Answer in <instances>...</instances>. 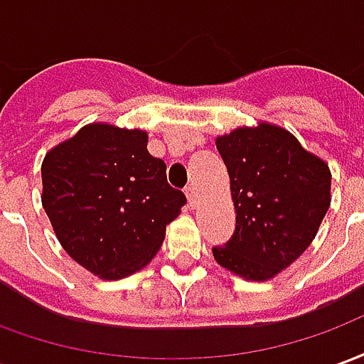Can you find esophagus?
<instances>
[{
  "instance_id": "obj_1",
  "label": "esophagus",
  "mask_w": 364,
  "mask_h": 364,
  "mask_svg": "<svg viewBox=\"0 0 364 364\" xmlns=\"http://www.w3.org/2000/svg\"><path fill=\"white\" fill-rule=\"evenodd\" d=\"M185 195H187V200H189L191 208H195L198 203V195H197V191H195V187H187Z\"/></svg>"
}]
</instances>
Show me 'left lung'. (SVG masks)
Listing matches in <instances>:
<instances>
[{
  "mask_svg": "<svg viewBox=\"0 0 364 364\" xmlns=\"http://www.w3.org/2000/svg\"><path fill=\"white\" fill-rule=\"evenodd\" d=\"M230 175L236 230L213 247L218 265L269 281L302 255L331 203L328 164L287 128L259 122L216 138Z\"/></svg>",
  "mask_w": 364,
  "mask_h": 364,
  "instance_id": "left-lung-1",
  "label": "left lung"
}]
</instances>
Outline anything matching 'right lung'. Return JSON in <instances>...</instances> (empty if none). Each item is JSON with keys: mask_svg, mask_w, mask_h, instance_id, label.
I'll list each match as a JSON object with an SVG mask.
<instances>
[{"mask_svg": "<svg viewBox=\"0 0 364 364\" xmlns=\"http://www.w3.org/2000/svg\"><path fill=\"white\" fill-rule=\"evenodd\" d=\"M148 132L91 122L43 159V206L64 252L117 281L144 269L187 198L169 187Z\"/></svg>", "mask_w": 364, "mask_h": 364, "instance_id": "1", "label": "right lung"}]
</instances>
